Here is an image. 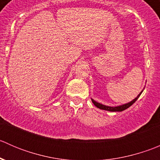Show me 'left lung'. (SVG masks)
Returning <instances> with one entry per match:
<instances>
[{"label": "left lung", "instance_id": "left-lung-1", "mask_svg": "<svg viewBox=\"0 0 160 160\" xmlns=\"http://www.w3.org/2000/svg\"><path fill=\"white\" fill-rule=\"evenodd\" d=\"M142 91L141 93H140L139 94H138V96L135 98V99L132 100L131 102L127 103V104H123V105L117 106V107H109V106L104 105V104H100V103L97 102V101H95L94 100H93V99H91V101H92V102H93V104H94L97 108H100V109H102V110H105V111H122L125 110V109L128 108L130 106H132V104H133L134 103L137 101V99L139 98V96L141 95V93H142Z\"/></svg>", "mask_w": 160, "mask_h": 160}]
</instances>
